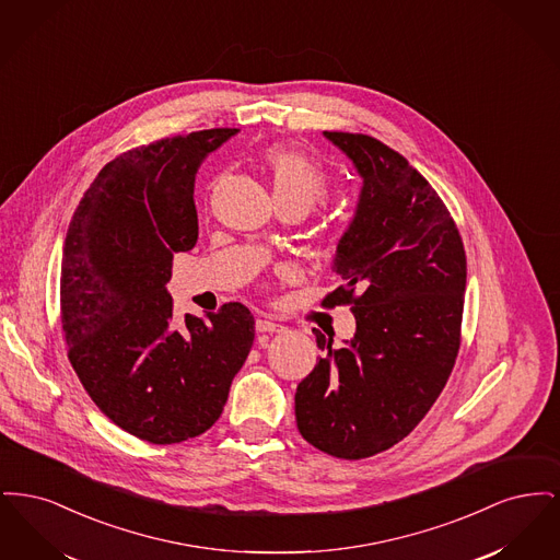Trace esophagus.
Masks as SVG:
<instances>
[{"mask_svg":"<svg viewBox=\"0 0 560 560\" xmlns=\"http://www.w3.org/2000/svg\"><path fill=\"white\" fill-rule=\"evenodd\" d=\"M256 331H260V334H277V331H283V325H279V323H275L272 319H267V317H260V319L256 320Z\"/></svg>","mask_w":560,"mask_h":560,"instance_id":"esophagus-1","label":"esophagus"}]
</instances>
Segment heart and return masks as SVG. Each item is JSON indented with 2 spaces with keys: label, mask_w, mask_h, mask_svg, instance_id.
I'll return each mask as SVG.
<instances>
[{
  "label": "heart",
  "mask_w": 560,
  "mask_h": 560,
  "mask_svg": "<svg viewBox=\"0 0 560 560\" xmlns=\"http://www.w3.org/2000/svg\"><path fill=\"white\" fill-rule=\"evenodd\" d=\"M275 201L281 210H313L329 192V180L319 163L295 147L275 142L262 151Z\"/></svg>",
  "instance_id": "heart-1"
}]
</instances>
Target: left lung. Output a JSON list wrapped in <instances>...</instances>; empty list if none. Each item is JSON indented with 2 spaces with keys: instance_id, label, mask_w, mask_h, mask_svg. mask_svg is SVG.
I'll use <instances>...</instances> for the list:
<instances>
[{
  "instance_id": "left-lung-1",
  "label": "left lung",
  "mask_w": 560,
  "mask_h": 560,
  "mask_svg": "<svg viewBox=\"0 0 560 560\" xmlns=\"http://www.w3.org/2000/svg\"><path fill=\"white\" fill-rule=\"evenodd\" d=\"M354 163L363 188L338 243L342 285L323 306L348 304L347 347L320 331L323 357L295 390L300 434L320 452L361 459L422 422L459 350L466 254L452 213L409 161L368 133L323 132Z\"/></svg>"
}]
</instances>
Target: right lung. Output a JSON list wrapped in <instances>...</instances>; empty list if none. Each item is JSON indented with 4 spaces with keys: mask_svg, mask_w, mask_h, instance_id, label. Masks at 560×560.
Listing matches in <instances>:
<instances>
[{
    "mask_svg": "<svg viewBox=\"0 0 560 560\" xmlns=\"http://www.w3.org/2000/svg\"><path fill=\"white\" fill-rule=\"evenodd\" d=\"M240 130L161 138L108 161L71 218L60 265L69 361L113 424L172 445L220 418L254 345V317L229 302L172 317L176 252L197 243L195 174Z\"/></svg>",
    "mask_w": 560,
    "mask_h": 560,
    "instance_id": "1",
    "label": "right lung"
}]
</instances>
